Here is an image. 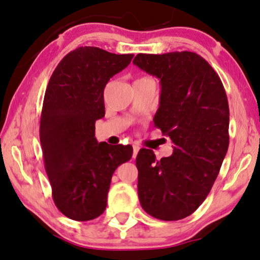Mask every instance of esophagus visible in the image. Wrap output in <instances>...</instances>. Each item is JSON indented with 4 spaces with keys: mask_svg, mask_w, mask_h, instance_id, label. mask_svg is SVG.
Returning <instances> with one entry per match:
<instances>
[{
    "mask_svg": "<svg viewBox=\"0 0 260 260\" xmlns=\"http://www.w3.org/2000/svg\"><path fill=\"white\" fill-rule=\"evenodd\" d=\"M133 148H134V157H136V155H137V153H138V150H140V147L136 146V144H134Z\"/></svg>",
    "mask_w": 260,
    "mask_h": 260,
    "instance_id": "1",
    "label": "esophagus"
}]
</instances>
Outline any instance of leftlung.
Returning <instances> with one entry per match:
<instances>
[{"label": "left lung", "instance_id": "left-lung-1", "mask_svg": "<svg viewBox=\"0 0 260 260\" xmlns=\"http://www.w3.org/2000/svg\"><path fill=\"white\" fill-rule=\"evenodd\" d=\"M133 63L160 80L154 124L174 144L173 154L161 160L150 149L138 151L140 203L155 218L181 220L207 198L227 154L225 90L210 64L194 52L138 53Z\"/></svg>", "mask_w": 260, "mask_h": 260}]
</instances>
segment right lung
Returning <instances> with one entry per match:
<instances>
[{"label": "right lung", "instance_id": "1", "mask_svg": "<svg viewBox=\"0 0 260 260\" xmlns=\"http://www.w3.org/2000/svg\"><path fill=\"white\" fill-rule=\"evenodd\" d=\"M134 55L94 46L70 51L56 67L44 96L40 143L58 210L75 221L100 216L114 171L133 156V147L95 138V120L105 116L104 89Z\"/></svg>", "mask_w": 260, "mask_h": 260}]
</instances>
